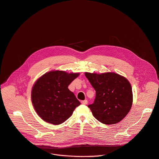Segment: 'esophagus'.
I'll use <instances>...</instances> for the list:
<instances>
[{"mask_svg": "<svg viewBox=\"0 0 159 159\" xmlns=\"http://www.w3.org/2000/svg\"><path fill=\"white\" fill-rule=\"evenodd\" d=\"M81 103H82V105H87V104H88V100L85 99V100H84V101H82Z\"/></svg>", "mask_w": 159, "mask_h": 159, "instance_id": "34e87169", "label": "esophagus"}]
</instances>
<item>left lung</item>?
<instances>
[{"label": "left lung", "instance_id": "left-lung-1", "mask_svg": "<svg viewBox=\"0 0 159 159\" xmlns=\"http://www.w3.org/2000/svg\"><path fill=\"white\" fill-rule=\"evenodd\" d=\"M85 76L96 91L94 103L88 105L93 116L107 125L121 121L133 105L132 87L129 80L115 72H85Z\"/></svg>", "mask_w": 159, "mask_h": 159}]
</instances>
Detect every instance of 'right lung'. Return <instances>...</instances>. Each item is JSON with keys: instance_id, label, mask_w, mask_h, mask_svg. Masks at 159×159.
<instances>
[{"instance_id": "obj_1", "label": "right lung", "mask_w": 159, "mask_h": 159, "mask_svg": "<svg viewBox=\"0 0 159 159\" xmlns=\"http://www.w3.org/2000/svg\"><path fill=\"white\" fill-rule=\"evenodd\" d=\"M79 75V73L52 70L36 80L32 89V102L43 120L59 125L71 116L80 103L68 87Z\"/></svg>"}]
</instances>
